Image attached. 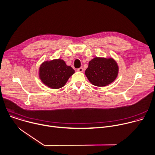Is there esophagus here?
Wrapping results in <instances>:
<instances>
[{"label":"esophagus","instance_id":"34e87169","mask_svg":"<svg viewBox=\"0 0 155 155\" xmlns=\"http://www.w3.org/2000/svg\"><path fill=\"white\" fill-rule=\"evenodd\" d=\"M77 70H78V71H79V72H83L84 69H83L82 68H78Z\"/></svg>","mask_w":155,"mask_h":155}]
</instances>
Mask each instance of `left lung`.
I'll return each mask as SVG.
<instances>
[{
	"mask_svg": "<svg viewBox=\"0 0 155 155\" xmlns=\"http://www.w3.org/2000/svg\"><path fill=\"white\" fill-rule=\"evenodd\" d=\"M119 68L113 58L95 57L88 62L85 74L90 82L97 87H104L117 78Z\"/></svg>",
	"mask_w": 155,
	"mask_h": 155,
	"instance_id": "8db88e82",
	"label": "left lung"
}]
</instances>
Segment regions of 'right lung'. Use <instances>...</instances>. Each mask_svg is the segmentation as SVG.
Wrapping results in <instances>:
<instances>
[{
  "label": "right lung",
  "instance_id": "add662e5",
  "mask_svg": "<svg viewBox=\"0 0 155 155\" xmlns=\"http://www.w3.org/2000/svg\"><path fill=\"white\" fill-rule=\"evenodd\" d=\"M75 73L70 66L60 58L44 61L38 70L39 78L43 84L52 88L63 87Z\"/></svg>",
  "mask_w": 155,
  "mask_h": 155
}]
</instances>
